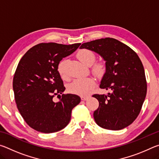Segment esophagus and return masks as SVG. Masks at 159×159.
I'll list each match as a JSON object with an SVG mask.
<instances>
[{
  "mask_svg": "<svg viewBox=\"0 0 159 159\" xmlns=\"http://www.w3.org/2000/svg\"><path fill=\"white\" fill-rule=\"evenodd\" d=\"M80 98H81L82 100L85 101V100H86V99H88V96H81L80 97Z\"/></svg>",
  "mask_w": 159,
  "mask_h": 159,
  "instance_id": "esophagus-1",
  "label": "esophagus"
}]
</instances>
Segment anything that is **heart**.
I'll use <instances>...</instances> for the list:
<instances>
[{"label":"heart","mask_w":159,"mask_h":159,"mask_svg":"<svg viewBox=\"0 0 159 159\" xmlns=\"http://www.w3.org/2000/svg\"><path fill=\"white\" fill-rule=\"evenodd\" d=\"M79 60L85 66H90L95 60V55L92 51L87 49H82L77 53ZM104 64L103 62L96 63L93 66V71L97 75H100L104 71ZM58 72L63 79H66V74L65 71V61H63L58 66ZM95 85V81L90 77L80 78L75 79L69 85V90L71 93L79 95H85L90 92V90Z\"/></svg>","instance_id":"heart-1"}]
</instances>
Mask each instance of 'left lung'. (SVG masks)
<instances>
[{
    "label": "left lung",
    "mask_w": 159,
    "mask_h": 159,
    "mask_svg": "<svg viewBox=\"0 0 159 159\" xmlns=\"http://www.w3.org/2000/svg\"><path fill=\"white\" fill-rule=\"evenodd\" d=\"M80 49L93 51L105 61L99 88L108 95H93L99 107L93 116L100 127L118 130L130 125L140 112L146 98L147 81L142 63L128 45L112 38L83 43Z\"/></svg>",
    "instance_id": "8db88e82"
}]
</instances>
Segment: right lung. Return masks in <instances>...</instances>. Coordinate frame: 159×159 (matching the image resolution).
Segmentation results:
<instances>
[{"label": "right lung", "mask_w": 159, "mask_h": 159, "mask_svg": "<svg viewBox=\"0 0 159 159\" xmlns=\"http://www.w3.org/2000/svg\"><path fill=\"white\" fill-rule=\"evenodd\" d=\"M80 43H40L32 47L20 61L13 78V90L17 109L26 123L44 133L57 132L71 120V111L80 103L74 94L55 95L65 90L58 72L60 61L76 51Z\"/></svg>", "instance_id": "obj_1"}]
</instances>
